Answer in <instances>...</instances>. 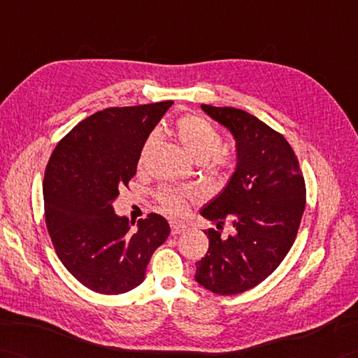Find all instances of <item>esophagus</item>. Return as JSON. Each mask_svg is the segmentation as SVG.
I'll return each mask as SVG.
<instances>
[{"label":"esophagus","instance_id":"obj_1","mask_svg":"<svg viewBox=\"0 0 358 358\" xmlns=\"http://www.w3.org/2000/svg\"><path fill=\"white\" fill-rule=\"evenodd\" d=\"M187 227L185 224H180V222H171V234L172 235H180L182 231H186Z\"/></svg>","mask_w":358,"mask_h":358}]
</instances>
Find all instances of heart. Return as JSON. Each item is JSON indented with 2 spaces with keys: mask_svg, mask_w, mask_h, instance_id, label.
I'll use <instances>...</instances> for the list:
<instances>
[{
  "mask_svg": "<svg viewBox=\"0 0 358 358\" xmlns=\"http://www.w3.org/2000/svg\"><path fill=\"white\" fill-rule=\"evenodd\" d=\"M176 137L181 145L182 151L196 162H206L213 157L217 164H224L226 154L220 151L222 146V136L213 124L199 115H185L176 123ZM159 141L155 132L149 136L141 146L138 164L145 166L151 157L154 148ZM196 198V192L192 189L162 187L157 192V199L162 209L169 215H181L186 210L187 201Z\"/></svg>",
  "mask_w": 358,
  "mask_h": 358,
  "instance_id": "1",
  "label": "heart"
}]
</instances>
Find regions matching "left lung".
I'll return each mask as SVG.
<instances>
[{"instance_id": "8db88e82", "label": "left lung", "mask_w": 358, "mask_h": 358, "mask_svg": "<svg viewBox=\"0 0 358 358\" xmlns=\"http://www.w3.org/2000/svg\"><path fill=\"white\" fill-rule=\"evenodd\" d=\"M236 141V169L201 217L209 250L196 262L195 280L215 294L244 293L279 267L292 248L305 210V180L285 137L255 115L231 106L201 105ZM236 231L220 236L223 222Z\"/></svg>"}]
</instances>
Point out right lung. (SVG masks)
Masks as SVG:
<instances>
[{
	"label": "right lung",
	"instance_id": "obj_1",
	"mask_svg": "<svg viewBox=\"0 0 358 358\" xmlns=\"http://www.w3.org/2000/svg\"><path fill=\"white\" fill-rule=\"evenodd\" d=\"M172 103L106 108L78 123L50 157L47 230L64 267L96 293L122 294L138 287L152 253L169 236L168 221L157 213L132 231L113 201L136 176L141 146Z\"/></svg>",
	"mask_w": 358,
	"mask_h": 358
}]
</instances>
